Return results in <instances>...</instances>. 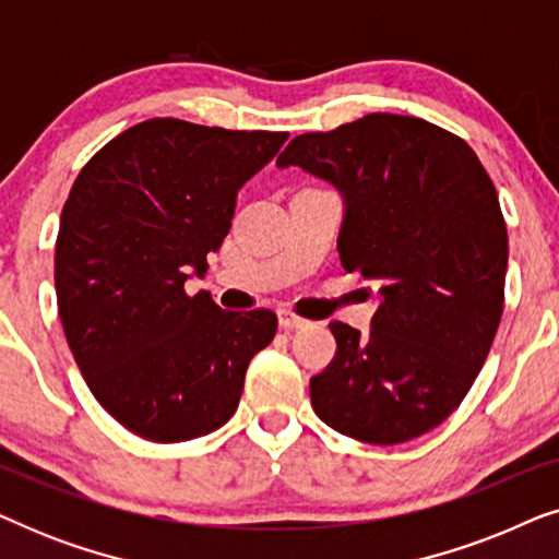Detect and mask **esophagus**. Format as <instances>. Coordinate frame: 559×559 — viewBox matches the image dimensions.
Here are the masks:
<instances>
[{
    "label": "esophagus",
    "instance_id": "1",
    "mask_svg": "<svg viewBox=\"0 0 559 559\" xmlns=\"http://www.w3.org/2000/svg\"><path fill=\"white\" fill-rule=\"evenodd\" d=\"M277 316H280V325L285 328V331H300V328L310 325V320L300 318L295 310H289V308H282Z\"/></svg>",
    "mask_w": 559,
    "mask_h": 559
}]
</instances>
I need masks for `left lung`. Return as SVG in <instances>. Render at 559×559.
<instances>
[{
	"label": "left lung",
	"mask_w": 559,
	"mask_h": 559,
	"mask_svg": "<svg viewBox=\"0 0 559 559\" xmlns=\"http://www.w3.org/2000/svg\"><path fill=\"white\" fill-rule=\"evenodd\" d=\"M277 165L341 190V264L381 295L366 335L331 323L338 348L310 379L312 409L373 445L430 432L468 394L501 323L509 236L486 167L461 136L400 114L295 136Z\"/></svg>",
	"instance_id": "8db88e82"
}]
</instances>
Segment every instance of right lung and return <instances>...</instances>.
<instances>
[{
	"label": "right lung",
	"mask_w": 559,
	"mask_h": 559,
	"mask_svg": "<svg viewBox=\"0 0 559 559\" xmlns=\"http://www.w3.org/2000/svg\"><path fill=\"white\" fill-rule=\"evenodd\" d=\"M287 132L147 119L104 144L60 213V323L91 394L152 442L226 425L254 354L277 333L272 310H221L188 295L231 228L236 193Z\"/></svg>",
	"instance_id": "right-lung-1"
}]
</instances>
